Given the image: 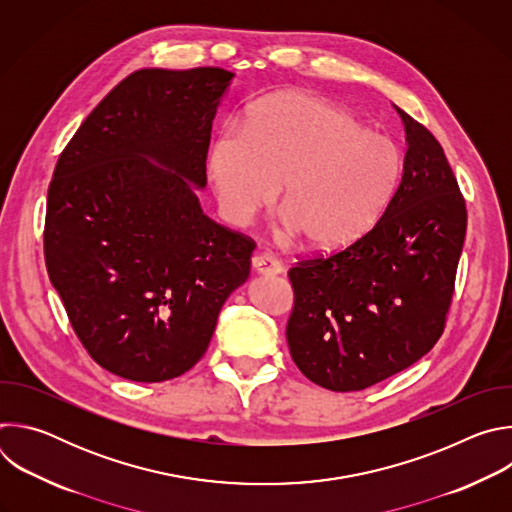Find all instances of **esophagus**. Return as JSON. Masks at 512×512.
<instances>
[{
    "label": "esophagus",
    "instance_id": "1",
    "mask_svg": "<svg viewBox=\"0 0 512 512\" xmlns=\"http://www.w3.org/2000/svg\"><path fill=\"white\" fill-rule=\"evenodd\" d=\"M251 265L261 275H275L281 271V263L271 253H257L251 259Z\"/></svg>",
    "mask_w": 512,
    "mask_h": 512
}]
</instances>
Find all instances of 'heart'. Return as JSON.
Here are the masks:
<instances>
[{
    "label": "heart",
    "instance_id": "b5f03b06",
    "mask_svg": "<svg viewBox=\"0 0 512 512\" xmlns=\"http://www.w3.org/2000/svg\"><path fill=\"white\" fill-rule=\"evenodd\" d=\"M208 174L231 221L245 223L281 186L283 227L314 249H336L379 221L401 178V154L336 103L277 93L251 109L245 129L216 133Z\"/></svg>",
    "mask_w": 512,
    "mask_h": 512
}]
</instances>
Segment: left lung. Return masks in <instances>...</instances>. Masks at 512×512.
Returning <instances> with one entry per match:
<instances>
[{
  "instance_id": "left-lung-1",
  "label": "left lung",
  "mask_w": 512,
  "mask_h": 512,
  "mask_svg": "<svg viewBox=\"0 0 512 512\" xmlns=\"http://www.w3.org/2000/svg\"><path fill=\"white\" fill-rule=\"evenodd\" d=\"M401 182L379 221L350 245L300 257L285 336L316 385L350 393L417 362L440 340L466 237V200L440 141L405 111Z\"/></svg>"
}]
</instances>
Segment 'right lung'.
Segmentation results:
<instances>
[{
  "label": "right lung",
  "mask_w": 512,
  "mask_h": 512,
  "mask_svg": "<svg viewBox=\"0 0 512 512\" xmlns=\"http://www.w3.org/2000/svg\"><path fill=\"white\" fill-rule=\"evenodd\" d=\"M233 72L145 68L62 150L44 261L68 322L105 371L162 383L190 371L251 269L255 241L202 214L206 154Z\"/></svg>",
  "instance_id": "add662e5"
}]
</instances>
